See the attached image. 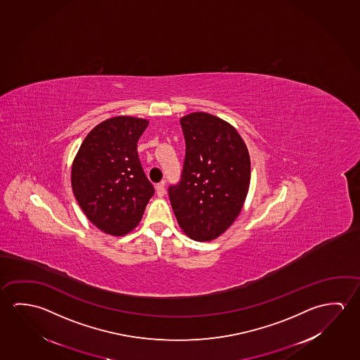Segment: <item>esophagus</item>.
<instances>
[{
    "instance_id": "34e87169",
    "label": "esophagus",
    "mask_w": 360,
    "mask_h": 360,
    "mask_svg": "<svg viewBox=\"0 0 360 360\" xmlns=\"http://www.w3.org/2000/svg\"><path fill=\"white\" fill-rule=\"evenodd\" d=\"M155 192H157V195L162 197V195H165V182H160L155 186Z\"/></svg>"
}]
</instances>
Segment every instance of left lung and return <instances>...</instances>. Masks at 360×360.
Returning <instances> with one entry per match:
<instances>
[{
    "label": "left lung",
    "mask_w": 360,
    "mask_h": 360,
    "mask_svg": "<svg viewBox=\"0 0 360 360\" xmlns=\"http://www.w3.org/2000/svg\"><path fill=\"white\" fill-rule=\"evenodd\" d=\"M186 157L168 195L178 224L195 241L221 236L241 212L251 178L248 147L230 123L208 112L181 118Z\"/></svg>",
    "instance_id": "left-lung-1"
}]
</instances>
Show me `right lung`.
<instances>
[{
  "mask_svg": "<svg viewBox=\"0 0 360 360\" xmlns=\"http://www.w3.org/2000/svg\"><path fill=\"white\" fill-rule=\"evenodd\" d=\"M148 123L133 117L106 119L89 133L72 162L71 187L77 203L108 235L124 236L134 230L154 195L136 152Z\"/></svg>",
  "mask_w": 360,
  "mask_h": 360,
  "instance_id": "right-lung-1",
  "label": "right lung"
}]
</instances>
